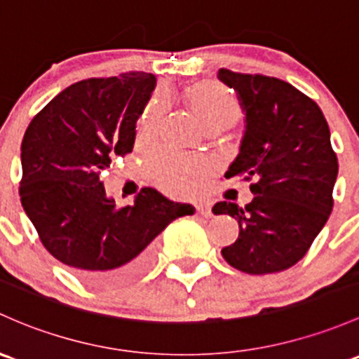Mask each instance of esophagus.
Here are the masks:
<instances>
[{"mask_svg": "<svg viewBox=\"0 0 359 359\" xmlns=\"http://www.w3.org/2000/svg\"><path fill=\"white\" fill-rule=\"evenodd\" d=\"M196 213L201 217H211V206L208 203H196Z\"/></svg>", "mask_w": 359, "mask_h": 359, "instance_id": "obj_1", "label": "esophagus"}]
</instances>
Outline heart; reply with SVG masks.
<instances>
[{
    "label": "heart",
    "mask_w": 359,
    "mask_h": 359,
    "mask_svg": "<svg viewBox=\"0 0 359 359\" xmlns=\"http://www.w3.org/2000/svg\"><path fill=\"white\" fill-rule=\"evenodd\" d=\"M186 101L203 129H229L241 113L239 101L227 88L218 82H198L186 89ZM167 111V103L161 96H154L142 111L137 122V141L146 142L154 137ZM154 177L163 187L175 194L189 191L191 179L199 175L203 163L196 158H182L173 153H158L149 163Z\"/></svg>",
    "instance_id": "1"
}]
</instances>
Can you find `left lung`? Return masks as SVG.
<instances>
[{"label": "left lung", "instance_id": "left-lung-1", "mask_svg": "<svg viewBox=\"0 0 359 359\" xmlns=\"http://www.w3.org/2000/svg\"><path fill=\"white\" fill-rule=\"evenodd\" d=\"M218 79L236 90L244 113L239 154L225 177L252 180L255 194L244 208L213 206L239 224V237L222 256L249 275L287 270L306 255L334 206L339 163L329 123L311 97L280 79L227 69Z\"/></svg>", "mask_w": 359, "mask_h": 359}]
</instances>
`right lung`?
<instances>
[{"mask_svg": "<svg viewBox=\"0 0 359 359\" xmlns=\"http://www.w3.org/2000/svg\"><path fill=\"white\" fill-rule=\"evenodd\" d=\"M154 88L156 77L144 72L75 82L25 130L22 206L43 246L88 284L139 277L153 262L154 239L196 211L151 187L118 208L100 179L113 158L134 148L135 122Z\"/></svg>", "mask_w": 359, "mask_h": 359, "instance_id": "1", "label": "right lung"}]
</instances>
